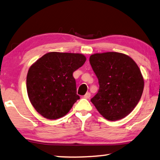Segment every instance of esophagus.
<instances>
[{"label": "esophagus", "instance_id": "esophagus-1", "mask_svg": "<svg viewBox=\"0 0 160 160\" xmlns=\"http://www.w3.org/2000/svg\"><path fill=\"white\" fill-rule=\"evenodd\" d=\"M90 95H90V92H86V94L84 95V98H86V99H88V98H90Z\"/></svg>", "mask_w": 160, "mask_h": 160}]
</instances>
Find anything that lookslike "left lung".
I'll list each match as a JSON object with an SVG mask.
<instances>
[{
  "label": "left lung",
  "mask_w": 160,
  "mask_h": 160,
  "mask_svg": "<svg viewBox=\"0 0 160 160\" xmlns=\"http://www.w3.org/2000/svg\"><path fill=\"white\" fill-rule=\"evenodd\" d=\"M89 61L99 83L98 91L90 101L107 120L126 117L139 103L144 90L139 67L131 57L113 52L92 54Z\"/></svg>",
  "instance_id": "1"
}]
</instances>
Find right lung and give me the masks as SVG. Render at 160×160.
I'll return each instance as SVG.
<instances>
[{
    "instance_id": "obj_1",
    "label": "right lung",
    "mask_w": 160,
    "mask_h": 160,
    "mask_svg": "<svg viewBox=\"0 0 160 160\" xmlns=\"http://www.w3.org/2000/svg\"><path fill=\"white\" fill-rule=\"evenodd\" d=\"M83 54L49 52L30 67L27 92L38 113L50 120L65 116L80 99L72 74L85 63Z\"/></svg>"
}]
</instances>
